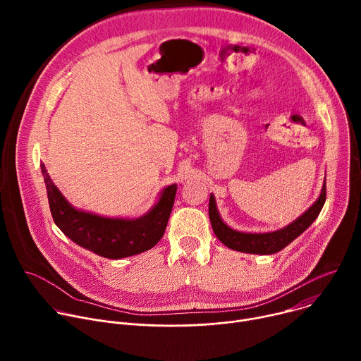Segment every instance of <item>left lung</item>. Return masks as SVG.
Wrapping results in <instances>:
<instances>
[{"instance_id": "obj_1", "label": "left lung", "mask_w": 361, "mask_h": 361, "mask_svg": "<svg viewBox=\"0 0 361 361\" xmlns=\"http://www.w3.org/2000/svg\"><path fill=\"white\" fill-rule=\"evenodd\" d=\"M324 202H326V180L319 198L310 209H308L302 216H300L295 221L288 224L287 227L277 231H271V233H241L230 228L219 214L213 194L210 195L209 214H210L213 231L224 245L241 252L264 255V254L279 252L280 250L287 247L293 240H295L300 234H302L317 219Z\"/></svg>"}]
</instances>
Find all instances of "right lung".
I'll use <instances>...</instances> for the list:
<instances>
[{"mask_svg":"<svg viewBox=\"0 0 361 361\" xmlns=\"http://www.w3.org/2000/svg\"><path fill=\"white\" fill-rule=\"evenodd\" d=\"M41 171L54 223L82 248L106 259L118 260L149 250L164 235L177 184L166 187L157 204L144 216L138 219H113L73 207L49 178L44 164H41Z\"/></svg>","mask_w":361,"mask_h":361,"instance_id":"add662e5","label":"right lung"}]
</instances>
